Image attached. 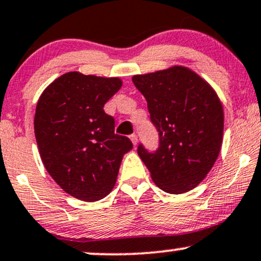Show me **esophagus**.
<instances>
[{
    "label": "esophagus",
    "mask_w": 261,
    "mask_h": 261,
    "mask_svg": "<svg viewBox=\"0 0 261 261\" xmlns=\"http://www.w3.org/2000/svg\"><path fill=\"white\" fill-rule=\"evenodd\" d=\"M130 140H131V142L134 143V146H137V141H139V139H137V135H135V134L131 135Z\"/></svg>",
    "instance_id": "34e87169"
}]
</instances>
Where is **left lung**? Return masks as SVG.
Listing matches in <instances>:
<instances>
[{
	"instance_id": "left-lung-1",
	"label": "left lung",
	"mask_w": 261,
	"mask_h": 261,
	"mask_svg": "<svg viewBox=\"0 0 261 261\" xmlns=\"http://www.w3.org/2000/svg\"><path fill=\"white\" fill-rule=\"evenodd\" d=\"M133 83L144 96L150 121L159 133V147L137 153L161 190L180 194L197 187L220 153L224 109L205 80L181 65L135 75Z\"/></svg>"
}]
</instances>
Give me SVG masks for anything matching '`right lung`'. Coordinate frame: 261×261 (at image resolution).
Masks as SVG:
<instances>
[{
	"label": "right lung",
	"instance_id": "1",
	"mask_svg": "<svg viewBox=\"0 0 261 261\" xmlns=\"http://www.w3.org/2000/svg\"><path fill=\"white\" fill-rule=\"evenodd\" d=\"M119 77L69 71L49 84L36 106L34 128L46 170L68 194L96 202L111 193L122 156L133 149L114 134L103 107L120 90Z\"/></svg>",
	"mask_w": 261,
	"mask_h": 261
}]
</instances>
